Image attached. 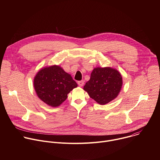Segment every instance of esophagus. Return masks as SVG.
<instances>
[{
    "mask_svg": "<svg viewBox=\"0 0 160 160\" xmlns=\"http://www.w3.org/2000/svg\"><path fill=\"white\" fill-rule=\"evenodd\" d=\"M83 84H84V82H83V80H82V81H78V85L80 87H82V86L83 85Z\"/></svg>",
    "mask_w": 160,
    "mask_h": 160,
    "instance_id": "34e87169",
    "label": "esophagus"
}]
</instances>
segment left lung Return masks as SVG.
<instances>
[{"label":"left lung","instance_id":"obj_1","mask_svg":"<svg viewBox=\"0 0 160 160\" xmlns=\"http://www.w3.org/2000/svg\"><path fill=\"white\" fill-rule=\"evenodd\" d=\"M122 84V75L117 70L111 67H97L91 73L83 90L96 102L104 105L118 96Z\"/></svg>","mask_w":160,"mask_h":160}]
</instances>
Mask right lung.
Returning a JSON list of instances; mask_svg holds the SVG:
<instances>
[{
	"mask_svg": "<svg viewBox=\"0 0 160 160\" xmlns=\"http://www.w3.org/2000/svg\"><path fill=\"white\" fill-rule=\"evenodd\" d=\"M78 85L72 76L58 65L42 68L33 79V87L38 98L48 105L60 106L68 94Z\"/></svg>",
	"mask_w": 160,
	"mask_h": 160,
	"instance_id": "obj_1",
	"label": "right lung"
}]
</instances>
